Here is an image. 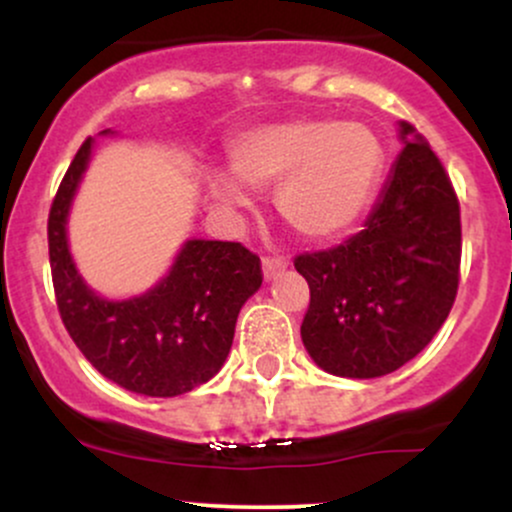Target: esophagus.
<instances>
[{
	"mask_svg": "<svg viewBox=\"0 0 512 512\" xmlns=\"http://www.w3.org/2000/svg\"><path fill=\"white\" fill-rule=\"evenodd\" d=\"M286 264H289V260H286V257H264V260H262L264 279H274L276 274L284 272Z\"/></svg>",
	"mask_w": 512,
	"mask_h": 512,
	"instance_id": "obj_1",
	"label": "esophagus"
}]
</instances>
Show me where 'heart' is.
I'll return each mask as SVG.
<instances>
[{"instance_id": "1", "label": "heart", "mask_w": 512, "mask_h": 512, "mask_svg": "<svg viewBox=\"0 0 512 512\" xmlns=\"http://www.w3.org/2000/svg\"><path fill=\"white\" fill-rule=\"evenodd\" d=\"M233 173L250 187L276 185L281 219L310 240L354 226L383 173V144L366 125L320 117L276 122L240 134L228 146ZM221 204L245 207L248 192L236 178L214 175Z\"/></svg>"}]
</instances>
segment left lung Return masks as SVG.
I'll list each match as a JSON object with an SVG mask.
<instances>
[{
	"instance_id": "8db88e82",
	"label": "left lung",
	"mask_w": 512,
	"mask_h": 512,
	"mask_svg": "<svg viewBox=\"0 0 512 512\" xmlns=\"http://www.w3.org/2000/svg\"><path fill=\"white\" fill-rule=\"evenodd\" d=\"M404 149L363 231L296 255L310 286L301 337L322 370L380 378L436 337L460 286V199L409 122Z\"/></svg>"
}]
</instances>
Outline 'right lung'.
<instances>
[{
    "mask_svg": "<svg viewBox=\"0 0 512 512\" xmlns=\"http://www.w3.org/2000/svg\"><path fill=\"white\" fill-rule=\"evenodd\" d=\"M108 132V129H105ZM91 139L76 151L48 216L52 286L69 337L98 373L125 390L175 397L219 373L240 308L262 284V262L240 243L187 240L156 289L132 301H105L76 274L67 248V211Z\"/></svg>",
    "mask_w": 512,
    "mask_h": 512,
    "instance_id": "obj_1",
    "label": "right lung"
}]
</instances>
